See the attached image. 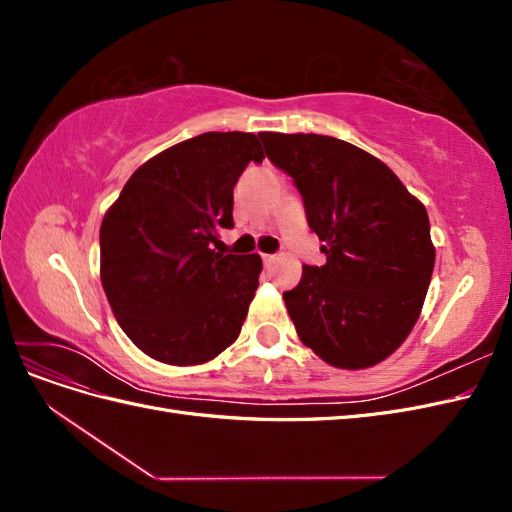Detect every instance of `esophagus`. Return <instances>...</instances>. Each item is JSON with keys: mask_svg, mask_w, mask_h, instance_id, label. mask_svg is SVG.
Here are the masks:
<instances>
[{"mask_svg": "<svg viewBox=\"0 0 512 512\" xmlns=\"http://www.w3.org/2000/svg\"><path fill=\"white\" fill-rule=\"evenodd\" d=\"M262 262H265V265L269 267L271 262H275V256L273 254H262Z\"/></svg>", "mask_w": 512, "mask_h": 512, "instance_id": "esophagus-1", "label": "esophagus"}]
</instances>
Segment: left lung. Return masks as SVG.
Returning a JSON list of instances; mask_svg holds the SVG:
<instances>
[{
    "label": "left lung",
    "mask_w": 512,
    "mask_h": 512,
    "mask_svg": "<svg viewBox=\"0 0 512 512\" xmlns=\"http://www.w3.org/2000/svg\"><path fill=\"white\" fill-rule=\"evenodd\" d=\"M260 141L297 185L327 256L284 292L299 339L333 367L384 361L410 335L431 282L425 205L384 162L339 138L262 132Z\"/></svg>",
    "instance_id": "1"
}]
</instances>
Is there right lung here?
<instances>
[{
  "instance_id": "obj_1",
  "label": "right lung",
  "mask_w": 512,
  "mask_h": 512,
  "mask_svg": "<svg viewBox=\"0 0 512 512\" xmlns=\"http://www.w3.org/2000/svg\"><path fill=\"white\" fill-rule=\"evenodd\" d=\"M265 153L252 132H205L164 149L123 185L100 226V277L136 348L168 365L215 359L241 333L258 254H222L232 190Z\"/></svg>"
}]
</instances>
